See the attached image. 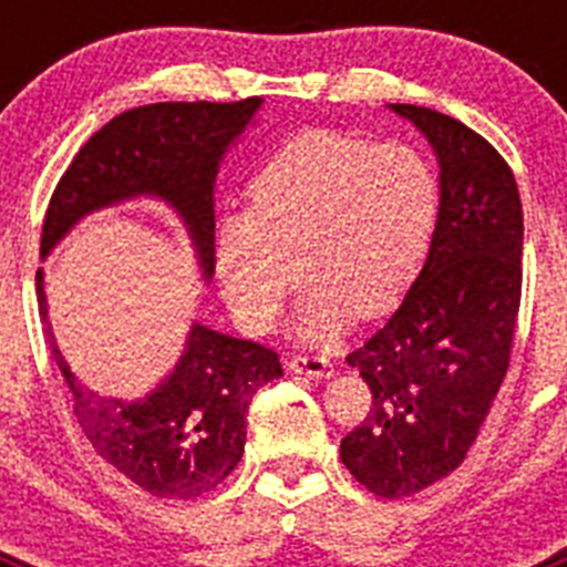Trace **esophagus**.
I'll return each instance as SVG.
<instances>
[{
    "label": "esophagus",
    "mask_w": 567,
    "mask_h": 567,
    "mask_svg": "<svg viewBox=\"0 0 567 567\" xmlns=\"http://www.w3.org/2000/svg\"><path fill=\"white\" fill-rule=\"evenodd\" d=\"M287 369L292 374H307V378L327 380L334 374V363L327 354H292L287 360Z\"/></svg>",
    "instance_id": "34e87169"
}]
</instances>
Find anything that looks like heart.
Masks as SVG:
<instances>
[{"mask_svg": "<svg viewBox=\"0 0 567 567\" xmlns=\"http://www.w3.org/2000/svg\"><path fill=\"white\" fill-rule=\"evenodd\" d=\"M437 178L423 155L338 133L275 153L247 189V218L215 233V269L240 327H275L298 275L309 280L298 334L327 343L349 318L392 312L423 264Z\"/></svg>", "mask_w": 567, "mask_h": 567, "instance_id": "1", "label": "heart"}]
</instances>
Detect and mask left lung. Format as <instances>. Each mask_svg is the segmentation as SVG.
I'll use <instances>...</instances> for the list:
<instances>
[{
    "mask_svg": "<svg viewBox=\"0 0 567 567\" xmlns=\"http://www.w3.org/2000/svg\"><path fill=\"white\" fill-rule=\"evenodd\" d=\"M440 158L432 247L403 303L349 365L372 409L340 440V460L385 499L449 477L488 417L511 363L523 298V204L508 162L452 115L392 104Z\"/></svg>",
    "mask_w": 567,
    "mask_h": 567,
    "instance_id": "left-lung-1",
    "label": "left lung"
}]
</instances>
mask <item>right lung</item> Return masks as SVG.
I'll return each mask as SVG.
<instances>
[{
    "label": "right lung",
    "mask_w": 567,
    "mask_h": 567,
    "mask_svg": "<svg viewBox=\"0 0 567 567\" xmlns=\"http://www.w3.org/2000/svg\"><path fill=\"white\" fill-rule=\"evenodd\" d=\"M258 107V96L227 104L158 102L110 118L84 142L50 195L42 255L90 209L150 193L182 213L204 272H213L215 173ZM37 300L50 352L73 394V414L113 468L167 499L202 497L229 477L247 443L255 392L284 374L275 349L195 323L187 349L162 380L110 392L70 372L56 349L42 269Z\"/></svg>",
    "instance_id": "add662e5"
}]
</instances>
